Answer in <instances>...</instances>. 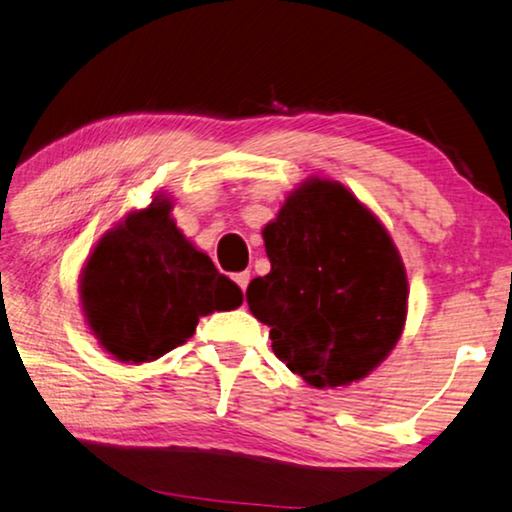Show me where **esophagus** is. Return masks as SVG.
<instances>
[{"instance_id": "34e87169", "label": "esophagus", "mask_w": 512, "mask_h": 512, "mask_svg": "<svg viewBox=\"0 0 512 512\" xmlns=\"http://www.w3.org/2000/svg\"><path fill=\"white\" fill-rule=\"evenodd\" d=\"M249 272H240V274H235V283H238V286L242 288V290H247V286H249Z\"/></svg>"}]
</instances>
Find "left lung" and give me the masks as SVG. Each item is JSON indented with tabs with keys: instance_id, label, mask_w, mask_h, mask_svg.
Masks as SVG:
<instances>
[{
	"instance_id": "obj_1",
	"label": "left lung",
	"mask_w": 512,
	"mask_h": 512,
	"mask_svg": "<svg viewBox=\"0 0 512 512\" xmlns=\"http://www.w3.org/2000/svg\"><path fill=\"white\" fill-rule=\"evenodd\" d=\"M272 270L247 304L272 350L318 389L361 380L389 355L407 313V277L371 210L343 185L313 178L263 229Z\"/></svg>"
}]
</instances>
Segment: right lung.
<instances>
[{"label": "right lung", "mask_w": 512, "mask_h": 512, "mask_svg": "<svg viewBox=\"0 0 512 512\" xmlns=\"http://www.w3.org/2000/svg\"><path fill=\"white\" fill-rule=\"evenodd\" d=\"M171 201L102 235L82 272L84 316L102 348L144 364L194 334L201 316L242 304V290L217 272L171 219Z\"/></svg>", "instance_id": "obj_1"}]
</instances>
